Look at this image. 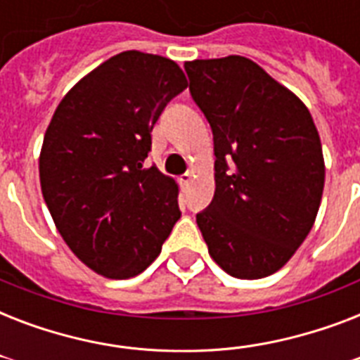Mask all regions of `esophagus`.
Returning a JSON list of instances; mask_svg holds the SVG:
<instances>
[{
	"mask_svg": "<svg viewBox=\"0 0 360 360\" xmlns=\"http://www.w3.org/2000/svg\"><path fill=\"white\" fill-rule=\"evenodd\" d=\"M191 181H192V172H191V169H188V172H185V174H183V175H181V177H179V183H181V185H188Z\"/></svg>",
	"mask_w": 360,
	"mask_h": 360,
	"instance_id": "obj_1",
	"label": "esophagus"
}]
</instances>
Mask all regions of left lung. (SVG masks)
Masks as SVG:
<instances>
[{
	"label": "left lung",
	"mask_w": 360,
	"mask_h": 360,
	"mask_svg": "<svg viewBox=\"0 0 360 360\" xmlns=\"http://www.w3.org/2000/svg\"><path fill=\"white\" fill-rule=\"evenodd\" d=\"M191 95L214 141V196L196 214L209 254L236 278L290 262L318 217L325 162L301 98L252 59L186 61Z\"/></svg>",
	"instance_id": "left-lung-1"
}]
</instances>
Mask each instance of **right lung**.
<instances>
[{
	"label": "right lung",
	"mask_w": 360,
	"mask_h": 360,
	"mask_svg": "<svg viewBox=\"0 0 360 360\" xmlns=\"http://www.w3.org/2000/svg\"><path fill=\"white\" fill-rule=\"evenodd\" d=\"M186 86L172 59L121 52L84 76L48 124L44 202L75 256L106 278L146 271L179 220V186L143 160L153 127Z\"/></svg>",
	"instance_id": "add662e5"
}]
</instances>
